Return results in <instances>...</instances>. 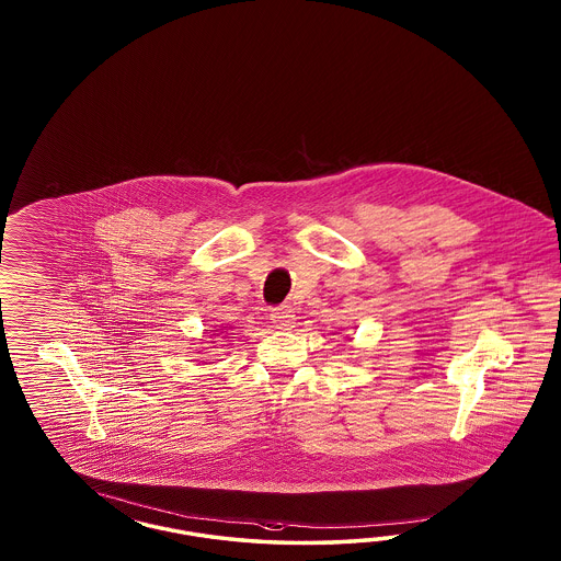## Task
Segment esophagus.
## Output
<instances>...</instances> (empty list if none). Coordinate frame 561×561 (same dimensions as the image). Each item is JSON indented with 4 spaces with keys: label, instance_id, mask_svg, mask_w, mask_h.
I'll use <instances>...</instances> for the list:
<instances>
[{
    "label": "esophagus",
    "instance_id": "obj_1",
    "mask_svg": "<svg viewBox=\"0 0 561 561\" xmlns=\"http://www.w3.org/2000/svg\"><path fill=\"white\" fill-rule=\"evenodd\" d=\"M272 323L275 324L277 329H291L294 323H296V314H294V308L286 305L273 308Z\"/></svg>",
    "mask_w": 561,
    "mask_h": 561
}]
</instances>
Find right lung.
Listing matches in <instances>:
<instances>
[{
    "label": "right lung",
    "instance_id": "right-lung-1",
    "mask_svg": "<svg viewBox=\"0 0 561 561\" xmlns=\"http://www.w3.org/2000/svg\"><path fill=\"white\" fill-rule=\"evenodd\" d=\"M228 331H230V329H226V327H221V329H214V331H211V337H221V335H228Z\"/></svg>",
    "mask_w": 561,
    "mask_h": 561
}]
</instances>
